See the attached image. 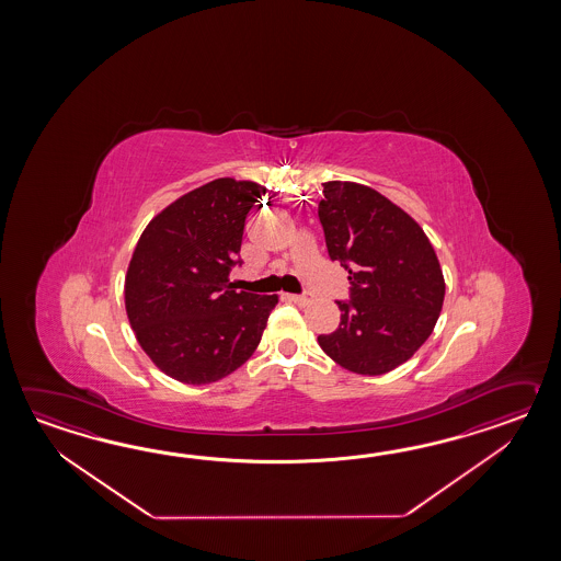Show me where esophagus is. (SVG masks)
<instances>
[{
  "label": "esophagus",
  "mask_w": 561,
  "mask_h": 561,
  "mask_svg": "<svg viewBox=\"0 0 561 561\" xmlns=\"http://www.w3.org/2000/svg\"><path fill=\"white\" fill-rule=\"evenodd\" d=\"M290 298H293L297 305H300V307H307V305L312 302V295H310V293H305V295H293Z\"/></svg>",
  "instance_id": "esophagus-1"
}]
</instances>
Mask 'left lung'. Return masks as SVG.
I'll use <instances>...</instances> for the list:
<instances>
[{
  "instance_id": "8db88e82",
  "label": "left lung",
  "mask_w": 561,
  "mask_h": 561,
  "mask_svg": "<svg viewBox=\"0 0 561 561\" xmlns=\"http://www.w3.org/2000/svg\"><path fill=\"white\" fill-rule=\"evenodd\" d=\"M319 204L331 261L348 271L351 302L319 345L343 369L385 375L413 357L435 329L445 278L423 228L365 184L331 180Z\"/></svg>"
}]
</instances>
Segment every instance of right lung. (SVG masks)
I'll list each match as a JSON object with an SVG mask.
<instances>
[{
    "mask_svg": "<svg viewBox=\"0 0 561 561\" xmlns=\"http://www.w3.org/2000/svg\"><path fill=\"white\" fill-rule=\"evenodd\" d=\"M266 188L216 179L180 196L148 222L124 283L126 314L144 353L186 385L220 381L263 339L276 295L230 285L244 220Z\"/></svg>",
    "mask_w": 561,
    "mask_h": 561,
    "instance_id": "right-lung-1",
    "label": "right lung"
}]
</instances>
